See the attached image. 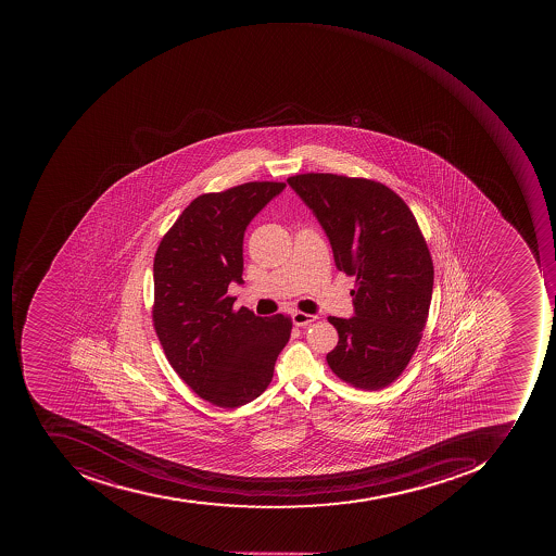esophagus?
Returning <instances> with one entry per match:
<instances>
[{
  "instance_id": "34e87169",
  "label": "esophagus",
  "mask_w": 556,
  "mask_h": 556,
  "mask_svg": "<svg viewBox=\"0 0 556 556\" xmlns=\"http://www.w3.org/2000/svg\"><path fill=\"white\" fill-rule=\"evenodd\" d=\"M316 319L317 316H313V314L301 313V311H295V313L292 314V323H294L295 326H307V324L314 323Z\"/></svg>"
}]
</instances>
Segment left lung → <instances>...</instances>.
<instances>
[{
  "label": "left lung",
  "instance_id": "obj_1",
  "mask_svg": "<svg viewBox=\"0 0 556 556\" xmlns=\"http://www.w3.org/2000/svg\"><path fill=\"white\" fill-rule=\"evenodd\" d=\"M287 181L326 230L338 269L356 277V316L329 317L339 342L327 364L354 388H386L418 349L431 305L434 267L418 220L370 178L311 172Z\"/></svg>",
  "mask_w": 556,
  "mask_h": 556
}]
</instances>
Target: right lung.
I'll list each match as a JSON object with an SVG mask.
<instances>
[{"label":"right lung","mask_w":556,"mask_h":556,"mask_svg":"<svg viewBox=\"0 0 556 556\" xmlns=\"http://www.w3.org/2000/svg\"><path fill=\"white\" fill-rule=\"evenodd\" d=\"M283 187V181H248L202 193L156 249V338L181 381L214 406L232 409L261 396L291 338V317L236 311V298L227 294L230 282H243V232Z\"/></svg>","instance_id":"right-lung-1"}]
</instances>
